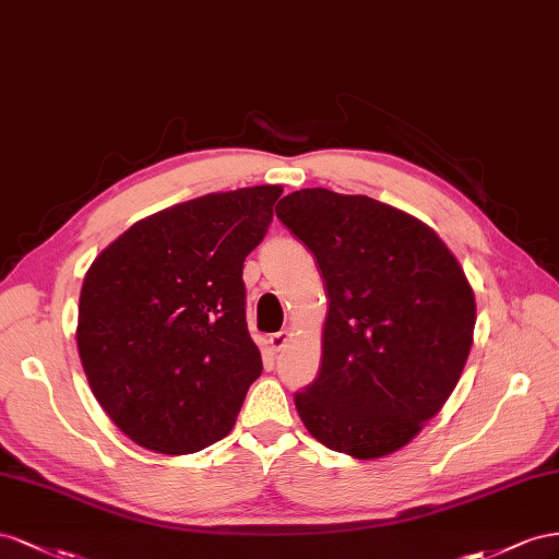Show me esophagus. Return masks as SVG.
Returning a JSON list of instances; mask_svg holds the SVG:
<instances>
[{
	"label": "esophagus",
	"mask_w": 559,
	"mask_h": 559,
	"mask_svg": "<svg viewBox=\"0 0 559 559\" xmlns=\"http://www.w3.org/2000/svg\"><path fill=\"white\" fill-rule=\"evenodd\" d=\"M290 337H293V334H290V328H283L281 332L271 334V337H269V346L274 348V350H283V348H285V344L290 342Z\"/></svg>",
	"instance_id": "esophagus-1"
}]
</instances>
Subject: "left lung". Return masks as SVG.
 <instances>
[{"mask_svg":"<svg viewBox=\"0 0 559 559\" xmlns=\"http://www.w3.org/2000/svg\"><path fill=\"white\" fill-rule=\"evenodd\" d=\"M276 215L328 290L321 370L295 393L309 433L356 459L401 450L452 395L468 360L475 295L424 222L370 197L299 189Z\"/></svg>","mask_w":559,"mask_h":559,"instance_id":"8db88e82","label":"left lung"}]
</instances>
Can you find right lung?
Masks as SVG:
<instances>
[{
  "label": "right lung",
  "mask_w": 559,
  "mask_h": 559,
  "mask_svg": "<svg viewBox=\"0 0 559 559\" xmlns=\"http://www.w3.org/2000/svg\"><path fill=\"white\" fill-rule=\"evenodd\" d=\"M281 194L264 185L178 203L135 222L86 271L79 358L107 417L140 448L194 454L234 428L262 374L243 262Z\"/></svg>",
  "instance_id": "add662e5"
}]
</instances>
